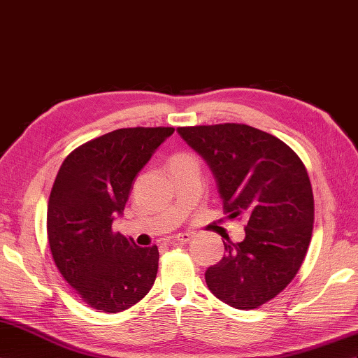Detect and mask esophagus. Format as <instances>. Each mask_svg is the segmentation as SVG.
<instances>
[{"label":"esophagus","instance_id":"esophagus-1","mask_svg":"<svg viewBox=\"0 0 358 358\" xmlns=\"http://www.w3.org/2000/svg\"><path fill=\"white\" fill-rule=\"evenodd\" d=\"M192 234H179L178 236H176V241L178 243H180V244H185V243H189V241L192 239Z\"/></svg>","mask_w":358,"mask_h":358}]
</instances>
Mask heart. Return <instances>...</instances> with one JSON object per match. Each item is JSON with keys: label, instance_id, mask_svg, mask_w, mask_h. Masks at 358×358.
Masks as SVG:
<instances>
[{"label": "heart", "instance_id": "1", "mask_svg": "<svg viewBox=\"0 0 358 358\" xmlns=\"http://www.w3.org/2000/svg\"><path fill=\"white\" fill-rule=\"evenodd\" d=\"M182 158H188L187 155H178V157H175L173 159H182Z\"/></svg>", "mask_w": 358, "mask_h": 358}]
</instances>
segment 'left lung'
I'll return each instance as SVG.
<instances>
[{
    "mask_svg": "<svg viewBox=\"0 0 358 358\" xmlns=\"http://www.w3.org/2000/svg\"><path fill=\"white\" fill-rule=\"evenodd\" d=\"M178 132L206 161L224 214L247 218L244 241L226 238V255L206 269L209 291L239 310L257 308L292 282L310 244L315 203L304 164L282 140L243 123Z\"/></svg>",
    "mask_w": 358,
    "mask_h": 358,
    "instance_id": "1",
    "label": "left lung"
}]
</instances>
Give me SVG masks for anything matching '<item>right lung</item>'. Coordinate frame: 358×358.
Returning <instances> with one entry per match:
<instances>
[{
  "mask_svg": "<svg viewBox=\"0 0 358 358\" xmlns=\"http://www.w3.org/2000/svg\"><path fill=\"white\" fill-rule=\"evenodd\" d=\"M175 128H123L84 143L66 157L48 201L52 259L85 304L117 313L148 295L158 247H138L113 231L132 182Z\"/></svg>",
  "mask_w": 358,
  "mask_h": 358,
  "instance_id": "add662e5",
  "label": "right lung"
}]
</instances>
